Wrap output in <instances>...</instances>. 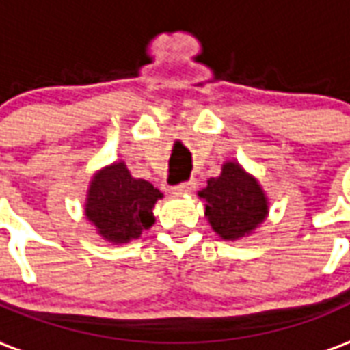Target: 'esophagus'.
<instances>
[{"mask_svg": "<svg viewBox=\"0 0 350 350\" xmlns=\"http://www.w3.org/2000/svg\"><path fill=\"white\" fill-rule=\"evenodd\" d=\"M195 185H197V180L191 178L187 182H182L178 183V185H174V187H172V193H174V195H185V193H189V191L195 189Z\"/></svg>", "mask_w": 350, "mask_h": 350, "instance_id": "esophagus-1", "label": "esophagus"}]
</instances>
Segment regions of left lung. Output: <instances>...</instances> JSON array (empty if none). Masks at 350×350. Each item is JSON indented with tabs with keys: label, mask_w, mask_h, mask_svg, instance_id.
<instances>
[{
	"label": "left lung",
	"mask_w": 350,
	"mask_h": 350,
	"mask_svg": "<svg viewBox=\"0 0 350 350\" xmlns=\"http://www.w3.org/2000/svg\"><path fill=\"white\" fill-rule=\"evenodd\" d=\"M204 215L223 240L250 236L268 215V198L262 187L238 163L227 161L217 178H210L198 191Z\"/></svg>",
	"instance_id": "left-lung-1"
}]
</instances>
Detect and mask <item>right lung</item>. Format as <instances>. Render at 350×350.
Listing matches in <instances>:
<instances>
[{
	"mask_svg": "<svg viewBox=\"0 0 350 350\" xmlns=\"http://www.w3.org/2000/svg\"><path fill=\"white\" fill-rule=\"evenodd\" d=\"M163 193L152 183L133 178L123 161L100 168L90 182L88 221L107 242L127 243L155 223L153 206Z\"/></svg>",
	"mask_w": 350,
	"mask_h": 350,
	"instance_id": "add662e5",
	"label": "right lung"
}]
</instances>
